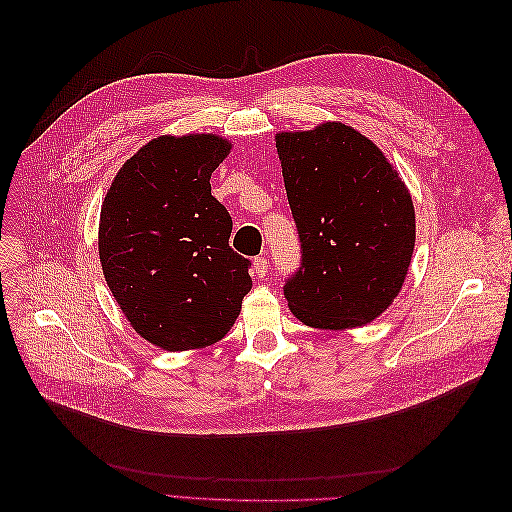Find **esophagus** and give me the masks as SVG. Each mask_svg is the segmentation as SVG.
Returning a JSON list of instances; mask_svg holds the SVG:
<instances>
[{
  "instance_id": "34e87169",
  "label": "esophagus",
  "mask_w": 512,
  "mask_h": 512,
  "mask_svg": "<svg viewBox=\"0 0 512 512\" xmlns=\"http://www.w3.org/2000/svg\"><path fill=\"white\" fill-rule=\"evenodd\" d=\"M252 271H254V275L258 277V280H262V277H267L269 275V260L265 256H256Z\"/></svg>"
}]
</instances>
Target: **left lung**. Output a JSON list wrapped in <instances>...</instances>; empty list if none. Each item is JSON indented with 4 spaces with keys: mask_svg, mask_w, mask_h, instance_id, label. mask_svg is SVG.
I'll return each instance as SVG.
<instances>
[{
    "mask_svg": "<svg viewBox=\"0 0 512 512\" xmlns=\"http://www.w3.org/2000/svg\"><path fill=\"white\" fill-rule=\"evenodd\" d=\"M301 265L290 312L316 329H352L399 294L414 250V207L382 151L344 123L275 138Z\"/></svg>",
    "mask_w": 512,
    "mask_h": 512,
    "instance_id": "1",
    "label": "left lung"
}]
</instances>
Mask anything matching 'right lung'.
<instances>
[{
  "mask_svg": "<svg viewBox=\"0 0 512 512\" xmlns=\"http://www.w3.org/2000/svg\"><path fill=\"white\" fill-rule=\"evenodd\" d=\"M226 138L160 136L121 166L100 213V262L121 312L170 352L211 346L252 290L250 265L228 245L232 218L211 196Z\"/></svg>",
  "mask_w": 512,
  "mask_h": 512,
  "instance_id": "1",
  "label": "right lung"
}]
</instances>
